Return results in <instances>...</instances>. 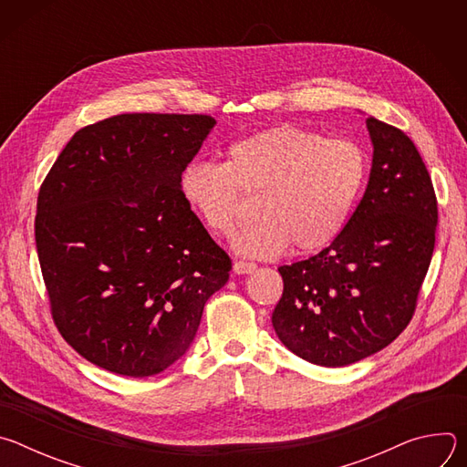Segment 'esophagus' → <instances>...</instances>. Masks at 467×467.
<instances>
[{"label": "esophagus", "mask_w": 467, "mask_h": 467, "mask_svg": "<svg viewBox=\"0 0 467 467\" xmlns=\"http://www.w3.org/2000/svg\"><path fill=\"white\" fill-rule=\"evenodd\" d=\"M233 270H234V274H238V275L251 274V272L256 270V264H254V262H247V260H236V262L233 264Z\"/></svg>", "instance_id": "34e87169"}]
</instances>
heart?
<instances>
[{
	"label": "heart",
	"mask_w": 467,
	"mask_h": 467,
	"mask_svg": "<svg viewBox=\"0 0 467 467\" xmlns=\"http://www.w3.org/2000/svg\"><path fill=\"white\" fill-rule=\"evenodd\" d=\"M368 179V155L349 139L281 123L234 142L227 164L190 162L181 175L186 205L214 234L233 231L242 192L256 195V222L233 236L244 256H275L288 245L312 253L348 223Z\"/></svg>",
	"instance_id": "1"
}]
</instances>
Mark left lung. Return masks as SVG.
<instances>
[{"label":"left lung","instance_id":"obj_1","mask_svg":"<svg viewBox=\"0 0 467 467\" xmlns=\"http://www.w3.org/2000/svg\"><path fill=\"white\" fill-rule=\"evenodd\" d=\"M366 125L373 162L360 203L328 247L279 268L277 337L325 368L358 362L401 335L436 242L438 202L418 148L373 116Z\"/></svg>","mask_w":467,"mask_h":467}]
</instances>
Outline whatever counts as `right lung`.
Segmentation results:
<instances>
[{
    "mask_svg": "<svg viewBox=\"0 0 467 467\" xmlns=\"http://www.w3.org/2000/svg\"><path fill=\"white\" fill-rule=\"evenodd\" d=\"M216 125L207 114H118L79 129L46 175L35 240L51 317L88 362L151 377L190 348L231 272L181 193Z\"/></svg>",
    "mask_w": 467,
    "mask_h": 467,
    "instance_id": "add662e5",
    "label": "right lung"
}]
</instances>
